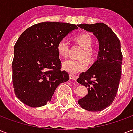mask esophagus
<instances>
[{"label": "esophagus", "instance_id": "esophagus-1", "mask_svg": "<svg viewBox=\"0 0 133 133\" xmlns=\"http://www.w3.org/2000/svg\"><path fill=\"white\" fill-rule=\"evenodd\" d=\"M70 79H72V80H74V81H76V80H77V78H78V76H77V75L70 74Z\"/></svg>", "mask_w": 133, "mask_h": 133}]
</instances>
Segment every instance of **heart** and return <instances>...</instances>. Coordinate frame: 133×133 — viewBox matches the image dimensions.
<instances>
[{"label": "heart", "instance_id": "heart-1", "mask_svg": "<svg viewBox=\"0 0 133 133\" xmlns=\"http://www.w3.org/2000/svg\"><path fill=\"white\" fill-rule=\"evenodd\" d=\"M75 41L83 48V50L81 54V58H85L88 61L92 62L96 57V50L92 46V38L87 33H83L76 35ZM57 50L58 53L63 56L67 57L69 53V45L66 39L63 38L58 41L57 44ZM88 62L85 59L81 58L78 60L70 59L67 60L63 63L64 69L72 74H76L84 71L88 68Z\"/></svg>", "mask_w": 133, "mask_h": 133}]
</instances>
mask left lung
Instances as JSON below:
<instances>
[{"mask_svg": "<svg viewBox=\"0 0 133 133\" xmlns=\"http://www.w3.org/2000/svg\"><path fill=\"white\" fill-rule=\"evenodd\" d=\"M78 26L92 32L99 41L98 60L77 79L78 83L88 88V95L78 100V104L88 111H101L111 105L117 95L123 61L120 40L103 23Z\"/></svg>", "mask_w": 133, "mask_h": 133, "instance_id": "obj_1", "label": "left lung"}]
</instances>
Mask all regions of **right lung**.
Wrapping results in <instances>:
<instances>
[{"label":"right lung","mask_w":133,"mask_h":133,"mask_svg":"<svg viewBox=\"0 0 133 133\" xmlns=\"http://www.w3.org/2000/svg\"><path fill=\"white\" fill-rule=\"evenodd\" d=\"M76 25L43 22L25 30L14 45L12 63L13 85L21 102L37 108L51 100L56 88L69 80V74L61 70L57 44Z\"/></svg>","instance_id":"right-lung-1"}]
</instances>
